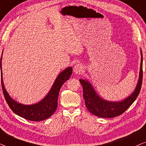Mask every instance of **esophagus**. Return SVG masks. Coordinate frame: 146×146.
I'll return each instance as SVG.
<instances>
[{"instance_id":"34e87169","label":"esophagus","mask_w":146,"mask_h":146,"mask_svg":"<svg viewBox=\"0 0 146 146\" xmlns=\"http://www.w3.org/2000/svg\"><path fill=\"white\" fill-rule=\"evenodd\" d=\"M83 67L82 64L81 63H77V65H75V66L74 67V69H73L75 73H76V74L80 73L81 72L83 71Z\"/></svg>"}]
</instances>
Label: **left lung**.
<instances>
[{"label":"left lung","mask_w":146,"mask_h":146,"mask_svg":"<svg viewBox=\"0 0 146 146\" xmlns=\"http://www.w3.org/2000/svg\"><path fill=\"white\" fill-rule=\"evenodd\" d=\"M141 61L139 78L134 92L125 100L120 102H110L103 100L95 92L91 85L87 81L80 79L83 87V98L87 110L93 115L103 118H111L121 115L125 111L138 96L142 84L143 79V56L141 50Z\"/></svg>","instance_id":"obj_1"}]
</instances>
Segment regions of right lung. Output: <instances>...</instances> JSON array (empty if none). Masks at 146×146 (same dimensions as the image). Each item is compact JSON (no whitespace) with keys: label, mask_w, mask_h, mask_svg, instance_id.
<instances>
[{"label":"right lung","mask_w":146,"mask_h":146,"mask_svg":"<svg viewBox=\"0 0 146 146\" xmlns=\"http://www.w3.org/2000/svg\"><path fill=\"white\" fill-rule=\"evenodd\" d=\"M1 59L2 57L1 60ZM1 67V62L2 89H3L5 100L9 105V108L17 115L26 119L34 121H40L47 119L55 113L57 108L58 97H59L60 89L63 83L70 78L72 74V71H73L71 67H68L63 71H62L56 79L49 93L41 102L35 105H31V106H25L12 100V98L9 96L7 91L5 90L3 81V75H2L3 72H2Z\"/></svg>","instance_id":"1"}]
</instances>
